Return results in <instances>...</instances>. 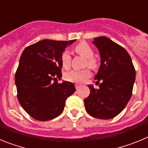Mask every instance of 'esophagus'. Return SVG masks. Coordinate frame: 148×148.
Instances as JSON below:
<instances>
[{"instance_id": "1", "label": "esophagus", "mask_w": 148, "mask_h": 148, "mask_svg": "<svg viewBox=\"0 0 148 148\" xmlns=\"http://www.w3.org/2000/svg\"><path fill=\"white\" fill-rule=\"evenodd\" d=\"M75 88H76V90H78V89L81 87V85H79V84H75Z\"/></svg>"}]
</instances>
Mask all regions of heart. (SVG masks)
I'll use <instances>...</instances> for the list:
<instances>
[{
	"mask_svg": "<svg viewBox=\"0 0 148 148\" xmlns=\"http://www.w3.org/2000/svg\"><path fill=\"white\" fill-rule=\"evenodd\" d=\"M75 51L78 55L87 59L86 66L95 69L97 66V61L94 58V52L92 47L85 42H82L75 47ZM71 56L68 51H64L61 55V64L63 67L68 69L70 66ZM91 75V72L88 69L82 70H71L65 74L64 78L66 81L73 83H84Z\"/></svg>",
	"mask_w": 148,
	"mask_h": 148,
	"instance_id": "obj_1",
	"label": "heart"
}]
</instances>
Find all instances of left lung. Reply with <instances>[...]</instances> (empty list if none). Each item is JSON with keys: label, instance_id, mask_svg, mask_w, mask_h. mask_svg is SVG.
<instances>
[{"label": "left lung", "instance_id": "8db88e82", "mask_svg": "<svg viewBox=\"0 0 148 148\" xmlns=\"http://www.w3.org/2000/svg\"><path fill=\"white\" fill-rule=\"evenodd\" d=\"M92 43L101 57L100 67L95 76L99 88L88 85L90 93L84 102L91 116L110 119L119 114L130 100L136 70L130 55L118 44L104 36L95 38Z\"/></svg>", "mask_w": 148, "mask_h": 148}]
</instances>
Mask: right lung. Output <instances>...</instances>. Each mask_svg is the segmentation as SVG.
<instances>
[{"label":"right lung","mask_w":148,"mask_h":148,"mask_svg":"<svg viewBox=\"0 0 148 148\" xmlns=\"http://www.w3.org/2000/svg\"><path fill=\"white\" fill-rule=\"evenodd\" d=\"M76 40L44 39L29 46L21 56L15 73L18 101L31 117L49 121L64 110L66 99L75 91L72 82L61 79V55Z\"/></svg>","instance_id":"1"}]
</instances>
